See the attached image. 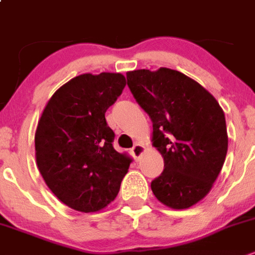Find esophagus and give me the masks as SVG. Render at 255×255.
<instances>
[{"instance_id": "34e87169", "label": "esophagus", "mask_w": 255, "mask_h": 255, "mask_svg": "<svg viewBox=\"0 0 255 255\" xmlns=\"http://www.w3.org/2000/svg\"><path fill=\"white\" fill-rule=\"evenodd\" d=\"M143 151H144V146L141 145L140 143H136L131 148V153H132V155H134L135 159H139L140 156H141V154H143Z\"/></svg>"}]
</instances>
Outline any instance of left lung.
I'll use <instances>...</instances> for the list:
<instances>
[{
  "label": "left lung",
  "instance_id": "left-lung-1",
  "mask_svg": "<svg viewBox=\"0 0 255 255\" xmlns=\"http://www.w3.org/2000/svg\"><path fill=\"white\" fill-rule=\"evenodd\" d=\"M135 101L153 123V144L164 170L151 181L154 196L172 209H188L216 181L228 151L225 115L197 82L174 69L128 72Z\"/></svg>",
  "mask_w": 255,
  "mask_h": 255
}]
</instances>
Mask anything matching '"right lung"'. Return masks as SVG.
Here are the masks:
<instances>
[{"label":"right lung","instance_id":"right-lung-1","mask_svg":"<svg viewBox=\"0 0 255 255\" xmlns=\"http://www.w3.org/2000/svg\"><path fill=\"white\" fill-rule=\"evenodd\" d=\"M125 85L120 73L74 77L51 96L37 124V168L51 192L77 211L106 207L128 173L131 160L115 150L105 118Z\"/></svg>","mask_w":255,"mask_h":255}]
</instances>
